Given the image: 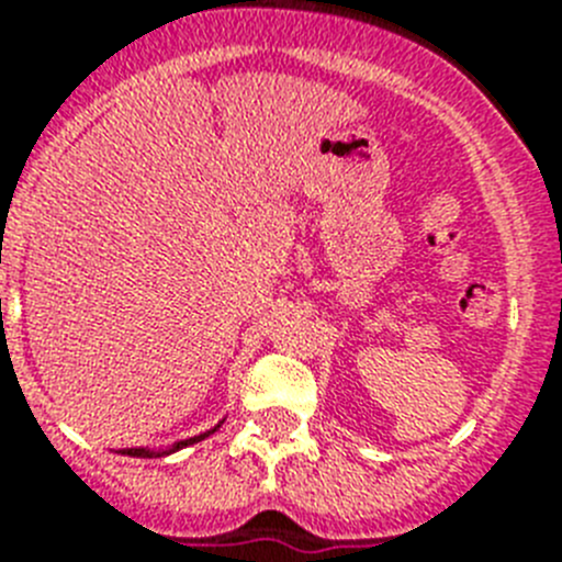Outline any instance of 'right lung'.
Masks as SVG:
<instances>
[{"mask_svg": "<svg viewBox=\"0 0 562 562\" xmlns=\"http://www.w3.org/2000/svg\"><path fill=\"white\" fill-rule=\"evenodd\" d=\"M220 428V425H216ZM213 428V430H216ZM213 430H207V434H200V436H193V439H186V441H177L168 453H173V450H180V448H188V445H196V441L207 439V436L213 434ZM123 456H137V459H157V456H166V453H154V450H143V448H126L123 450Z\"/></svg>", "mask_w": 562, "mask_h": 562, "instance_id": "add662e5", "label": "right lung"}]
</instances>
